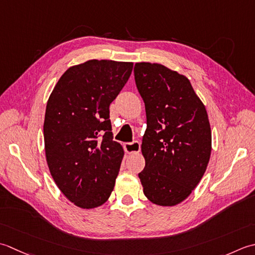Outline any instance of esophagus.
I'll return each mask as SVG.
<instances>
[{
  "label": "esophagus",
  "instance_id": "34e87169",
  "mask_svg": "<svg viewBox=\"0 0 255 255\" xmlns=\"http://www.w3.org/2000/svg\"><path fill=\"white\" fill-rule=\"evenodd\" d=\"M124 149L128 154H136L141 149V145L137 141H134L132 143H126L124 144Z\"/></svg>",
  "mask_w": 255,
  "mask_h": 255
}]
</instances>
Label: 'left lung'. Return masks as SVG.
Here are the masks:
<instances>
[{"mask_svg":"<svg viewBox=\"0 0 255 255\" xmlns=\"http://www.w3.org/2000/svg\"><path fill=\"white\" fill-rule=\"evenodd\" d=\"M145 103L142 141L143 193L158 206L184 201L204 176L211 154V129L204 103L184 75L160 64L134 66Z\"/></svg>","mask_w":255,"mask_h":255,"instance_id":"obj_1","label":"left lung"}]
</instances>
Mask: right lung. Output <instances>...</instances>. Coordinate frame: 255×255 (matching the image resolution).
<instances>
[{"label":"right lung","mask_w":255,"mask_h":255,"mask_svg":"<svg viewBox=\"0 0 255 255\" xmlns=\"http://www.w3.org/2000/svg\"><path fill=\"white\" fill-rule=\"evenodd\" d=\"M132 69L133 62L97 59L72 66L46 106L44 141L51 177L82 209L103 205L114 188L124 152L113 141L109 107Z\"/></svg>","instance_id":"obj_1"}]
</instances>
